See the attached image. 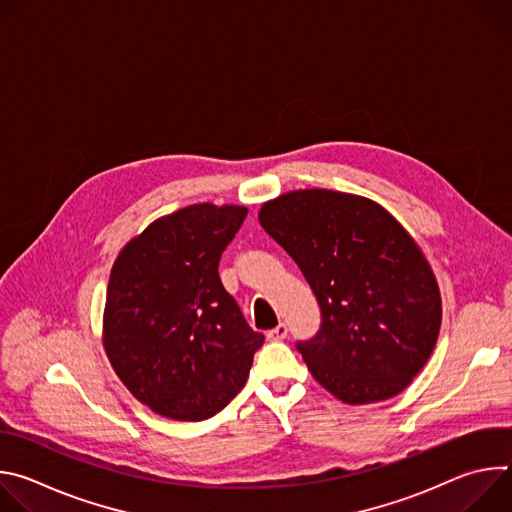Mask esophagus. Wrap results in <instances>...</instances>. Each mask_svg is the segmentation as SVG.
Returning <instances> with one entry per match:
<instances>
[{"label":"esophagus","instance_id":"esophagus-1","mask_svg":"<svg viewBox=\"0 0 512 512\" xmlns=\"http://www.w3.org/2000/svg\"><path fill=\"white\" fill-rule=\"evenodd\" d=\"M285 336H287V326H285V324H279V326H275L273 330L267 332V340H271V342L283 340Z\"/></svg>","mask_w":512,"mask_h":512}]
</instances>
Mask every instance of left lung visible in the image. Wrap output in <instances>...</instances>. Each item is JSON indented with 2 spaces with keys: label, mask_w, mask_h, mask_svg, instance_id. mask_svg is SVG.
<instances>
[{
  "label": "left lung",
  "mask_w": 512,
  "mask_h": 512,
  "mask_svg": "<svg viewBox=\"0 0 512 512\" xmlns=\"http://www.w3.org/2000/svg\"><path fill=\"white\" fill-rule=\"evenodd\" d=\"M259 223L318 300L320 330L296 344L312 377L348 405L401 393L442 324L440 289L409 233L377 202L324 188L265 202Z\"/></svg>",
  "instance_id": "left-lung-1"
}]
</instances>
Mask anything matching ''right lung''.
<instances>
[{"mask_svg": "<svg viewBox=\"0 0 512 512\" xmlns=\"http://www.w3.org/2000/svg\"><path fill=\"white\" fill-rule=\"evenodd\" d=\"M245 216V206H186L154 221L113 263L103 346L121 383L158 415L208 419L247 383L265 338L218 277Z\"/></svg>", "mask_w": 512, "mask_h": 512, "instance_id": "obj_1", "label": "right lung"}]
</instances>
